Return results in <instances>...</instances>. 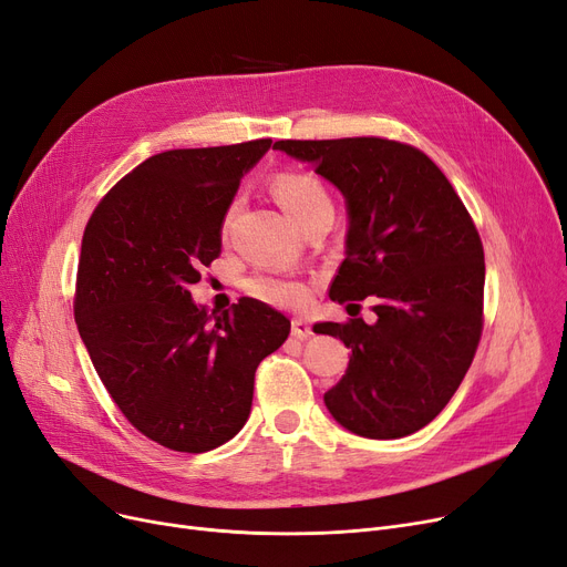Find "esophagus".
Listing matches in <instances>:
<instances>
[{
  "instance_id": "1",
  "label": "esophagus",
  "mask_w": 567,
  "mask_h": 567,
  "mask_svg": "<svg viewBox=\"0 0 567 567\" xmlns=\"http://www.w3.org/2000/svg\"><path fill=\"white\" fill-rule=\"evenodd\" d=\"M291 336L306 340L312 336V327L306 322V319H291Z\"/></svg>"
}]
</instances>
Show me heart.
I'll list each match as a JSON object with an SVG mask.
<instances>
[{
    "mask_svg": "<svg viewBox=\"0 0 567 567\" xmlns=\"http://www.w3.org/2000/svg\"><path fill=\"white\" fill-rule=\"evenodd\" d=\"M270 189H274L278 204L287 210V215L293 219V225L299 229L319 215H333V202L327 187L312 174H306V171H293V168L280 171V174H276L274 183H270ZM234 213H236V204H231L225 215V223H223L225 231L231 223ZM245 289L264 303H270L276 308H289V310L303 308L312 297V285L308 280L276 274V270H259V274L248 278Z\"/></svg>",
    "mask_w": 567,
    "mask_h": 567,
    "instance_id": "heart-1",
    "label": "heart"
}]
</instances>
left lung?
Instances as JSON below:
<instances>
[{
    "instance_id": "1",
    "label": "left lung",
    "mask_w": 567,
    "mask_h": 567,
    "mask_svg": "<svg viewBox=\"0 0 567 567\" xmlns=\"http://www.w3.org/2000/svg\"><path fill=\"white\" fill-rule=\"evenodd\" d=\"M274 147L310 162L348 202V257L331 301L375 299V324L352 312L348 322L317 324L352 350L348 371L324 393L329 412L373 440L424 429L454 396L482 338L484 248L471 213L433 159L401 141Z\"/></svg>"
}]
</instances>
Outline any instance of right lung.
<instances>
[{
	"label": "right lung",
	"mask_w": 567,
	"mask_h": 567,
	"mask_svg": "<svg viewBox=\"0 0 567 567\" xmlns=\"http://www.w3.org/2000/svg\"><path fill=\"white\" fill-rule=\"evenodd\" d=\"M270 138L147 157L92 210L73 317L96 375L127 422L174 452L202 454L248 422L261 359L289 319L257 299L208 315L192 303L223 248L240 178Z\"/></svg>",
	"instance_id": "1"
}]
</instances>
